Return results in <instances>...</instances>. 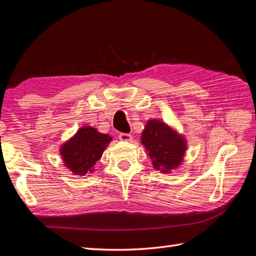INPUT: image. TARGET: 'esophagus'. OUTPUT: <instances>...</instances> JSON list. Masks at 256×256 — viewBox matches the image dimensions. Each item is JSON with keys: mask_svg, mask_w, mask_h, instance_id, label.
<instances>
[{"mask_svg": "<svg viewBox=\"0 0 256 256\" xmlns=\"http://www.w3.org/2000/svg\"><path fill=\"white\" fill-rule=\"evenodd\" d=\"M118 138H120V140H122V141H126V142L132 141V136H131L130 134H124V132H122V134H118Z\"/></svg>", "mask_w": 256, "mask_h": 256, "instance_id": "1", "label": "esophagus"}]
</instances>
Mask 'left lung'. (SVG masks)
Segmentation results:
<instances>
[{"label":"left lung","instance_id":"8db88e82","mask_svg":"<svg viewBox=\"0 0 256 256\" xmlns=\"http://www.w3.org/2000/svg\"><path fill=\"white\" fill-rule=\"evenodd\" d=\"M141 141L150 152L154 168L166 173L180 164L187 147L182 136L154 120L146 124Z\"/></svg>","mask_w":256,"mask_h":256}]
</instances>
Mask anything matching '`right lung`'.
<instances>
[{
	"label": "right lung",
	"mask_w": 256,
	"mask_h": 256,
	"mask_svg": "<svg viewBox=\"0 0 256 256\" xmlns=\"http://www.w3.org/2000/svg\"><path fill=\"white\" fill-rule=\"evenodd\" d=\"M112 140L92 127L81 128L76 134L60 148L66 166L76 175L92 172V166L102 158L106 144Z\"/></svg>",
	"instance_id": "1"
}]
</instances>
